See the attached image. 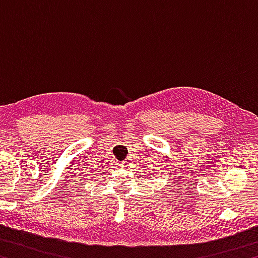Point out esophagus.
<instances>
[{
  "mask_svg": "<svg viewBox=\"0 0 258 258\" xmlns=\"http://www.w3.org/2000/svg\"><path fill=\"white\" fill-rule=\"evenodd\" d=\"M119 166L120 167H126V163L125 161H123V163H119Z\"/></svg>",
  "mask_w": 258,
  "mask_h": 258,
  "instance_id": "esophagus-1",
  "label": "esophagus"
}]
</instances>
